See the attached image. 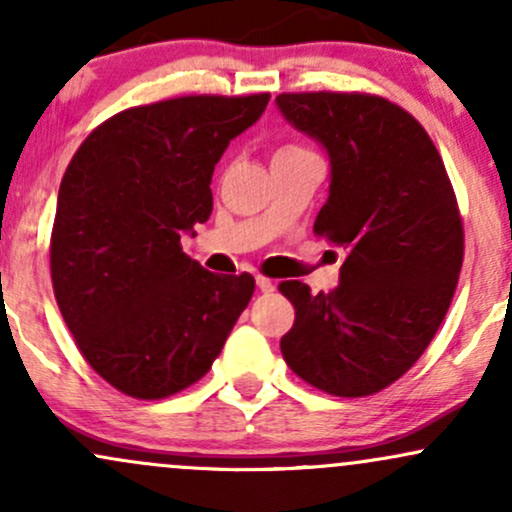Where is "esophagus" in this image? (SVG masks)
<instances>
[{"mask_svg":"<svg viewBox=\"0 0 512 512\" xmlns=\"http://www.w3.org/2000/svg\"><path fill=\"white\" fill-rule=\"evenodd\" d=\"M255 281H257V289H260L262 293H272V291H274V281L267 279V276L257 274Z\"/></svg>","mask_w":512,"mask_h":512,"instance_id":"34e87169","label":"esophagus"}]
</instances>
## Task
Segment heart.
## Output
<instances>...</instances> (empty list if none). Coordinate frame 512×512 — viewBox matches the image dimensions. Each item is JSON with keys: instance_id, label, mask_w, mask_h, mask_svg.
<instances>
[{"instance_id": "1", "label": "heart", "mask_w": 512, "mask_h": 512, "mask_svg": "<svg viewBox=\"0 0 512 512\" xmlns=\"http://www.w3.org/2000/svg\"><path fill=\"white\" fill-rule=\"evenodd\" d=\"M291 149H301V146H293V144H289V146H281L279 151H291Z\"/></svg>"}]
</instances>
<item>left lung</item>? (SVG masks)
Returning <instances> with one entry per match:
<instances>
[{
    "mask_svg": "<svg viewBox=\"0 0 512 512\" xmlns=\"http://www.w3.org/2000/svg\"><path fill=\"white\" fill-rule=\"evenodd\" d=\"M286 122L330 158L315 233L344 250L339 286L281 281L296 308L281 354L298 378L366 397L402 378L436 337L462 269V219L443 158L399 105L366 93H281Z\"/></svg>",
    "mask_w": 512,
    "mask_h": 512,
    "instance_id": "left-lung-1",
    "label": "left lung"
}]
</instances>
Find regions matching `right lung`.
Wrapping results in <instances>:
<instances>
[{
  "label": "right lung",
  "mask_w": 512,
  "mask_h": 512,
  "mask_svg": "<svg viewBox=\"0 0 512 512\" xmlns=\"http://www.w3.org/2000/svg\"><path fill=\"white\" fill-rule=\"evenodd\" d=\"M267 103L255 93L129 108L93 129L64 173L52 289L81 354L129 397L197 383L248 308L255 279L207 272L180 238L209 219L214 166Z\"/></svg>",
  "instance_id": "add662e5"
}]
</instances>
